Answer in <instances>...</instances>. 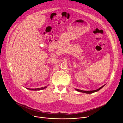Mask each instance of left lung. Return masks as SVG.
<instances>
[{
    "mask_svg": "<svg viewBox=\"0 0 123 123\" xmlns=\"http://www.w3.org/2000/svg\"><path fill=\"white\" fill-rule=\"evenodd\" d=\"M105 85H104V86H102L101 87H100V88H99L98 89H97L96 90H93V91H82V90H79V89H75V90L79 92H83V93H89V94H90V93H92L93 92H98V91H99L100 89H101L102 87L105 86Z\"/></svg>",
    "mask_w": 123,
    "mask_h": 123,
    "instance_id": "8db88e82",
    "label": "left lung"
}]
</instances>
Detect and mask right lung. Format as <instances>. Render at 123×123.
<instances>
[{
	"mask_svg": "<svg viewBox=\"0 0 123 123\" xmlns=\"http://www.w3.org/2000/svg\"><path fill=\"white\" fill-rule=\"evenodd\" d=\"M47 87V86H45L44 87H40V88H37V89H29V88H27V89L29 90H31V91H40L42 90H43L44 89H46V87Z\"/></svg>",
	"mask_w": 123,
	"mask_h": 123,
	"instance_id": "1",
	"label": "right lung"
}]
</instances>
